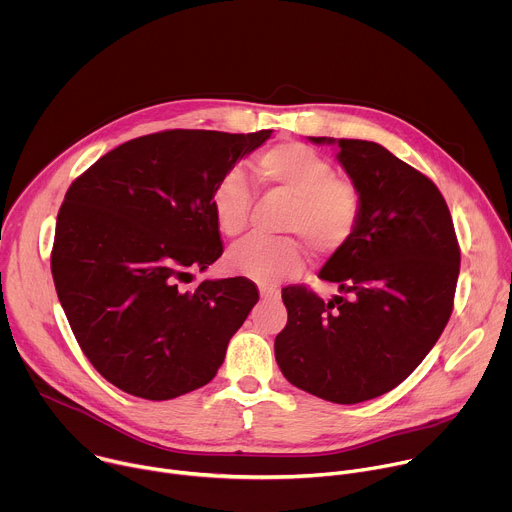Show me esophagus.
<instances>
[{
  "label": "esophagus",
  "instance_id": "obj_1",
  "mask_svg": "<svg viewBox=\"0 0 512 512\" xmlns=\"http://www.w3.org/2000/svg\"><path fill=\"white\" fill-rule=\"evenodd\" d=\"M259 296H261V300H265V302H277V300L281 298L279 289H271V287H261V289H259Z\"/></svg>",
  "mask_w": 512,
  "mask_h": 512
}]
</instances>
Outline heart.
<instances>
[{"label":"heart","instance_id":"obj_1","mask_svg":"<svg viewBox=\"0 0 512 512\" xmlns=\"http://www.w3.org/2000/svg\"><path fill=\"white\" fill-rule=\"evenodd\" d=\"M263 182L294 196L287 231L298 233L316 253L344 247L360 225L362 202L350 180L338 178L334 164L298 141L279 143L257 160ZM251 188L241 168L229 170L212 192L218 231L237 237L247 229ZM229 269L263 285L296 275L304 265L302 249L291 239L249 237L227 255Z\"/></svg>","mask_w":512,"mask_h":512}]
</instances>
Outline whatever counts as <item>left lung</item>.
Returning <instances> with one entry per match:
<instances>
[{
    "mask_svg": "<svg viewBox=\"0 0 512 512\" xmlns=\"http://www.w3.org/2000/svg\"><path fill=\"white\" fill-rule=\"evenodd\" d=\"M310 141L336 145L362 214L318 275L338 296L324 302L302 285L285 287L275 360L291 385L352 405L403 383L440 338L454 308L460 247L448 204L427 176L375 141Z\"/></svg>",
    "mask_w": 512,
    "mask_h": 512,
    "instance_id": "obj_1",
    "label": "left lung"
}]
</instances>
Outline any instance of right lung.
I'll return each mask as SVG.
<instances>
[{
	"mask_svg": "<svg viewBox=\"0 0 512 512\" xmlns=\"http://www.w3.org/2000/svg\"><path fill=\"white\" fill-rule=\"evenodd\" d=\"M271 137L172 129L125 141L70 184L52 277L85 356L117 389L166 401L210 383L259 294L245 277L182 283L223 255L212 192Z\"/></svg>",
	"mask_w": 512,
	"mask_h": 512,
	"instance_id": "add662e5",
	"label": "right lung"
}]
</instances>
